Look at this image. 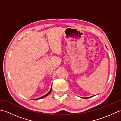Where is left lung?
Listing matches in <instances>:
<instances>
[{
    "label": "left lung",
    "mask_w": 121,
    "mask_h": 121,
    "mask_svg": "<svg viewBox=\"0 0 121 121\" xmlns=\"http://www.w3.org/2000/svg\"><path fill=\"white\" fill-rule=\"evenodd\" d=\"M91 98V97H87V98H84L85 99H87V98Z\"/></svg>",
    "instance_id": "8db88e82"
}]
</instances>
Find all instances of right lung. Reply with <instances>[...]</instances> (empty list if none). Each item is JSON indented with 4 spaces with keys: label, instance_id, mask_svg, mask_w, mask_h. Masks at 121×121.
<instances>
[{
    "label": "right lung",
    "instance_id": "1",
    "mask_svg": "<svg viewBox=\"0 0 121 121\" xmlns=\"http://www.w3.org/2000/svg\"><path fill=\"white\" fill-rule=\"evenodd\" d=\"M51 91H52V86H51V89H50V91H49L48 93L46 94V95H45V96H43V97H40V98H37V99H33V100H38V99H42V98H44V97H46L47 96H48V95L49 94L50 92H51Z\"/></svg>",
    "mask_w": 121,
    "mask_h": 121
}]
</instances>
